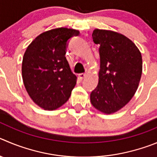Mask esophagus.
<instances>
[{
  "instance_id": "34e87169",
  "label": "esophagus",
  "mask_w": 157,
  "mask_h": 157,
  "mask_svg": "<svg viewBox=\"0 0 157 157\" xmlns=\"http://www.w3.org/2000/svg\"><path fill=\"white\" fill-rule=\"evenodd\" d=\"M86 76H87V74H85V73H82V74H79V77H80V79L85 78Z\"/></svg>"
}]
</instances>
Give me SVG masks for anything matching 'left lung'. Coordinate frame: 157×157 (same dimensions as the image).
Returning a JSON list of instances; mask_svg holds the SVG:
<instances>
[{
    "instance_id": "left-lung-1",
    "label": "left lung",
    "mask_w": 157,
    "mask_h": 157,
    "mask_svg": "<svg viewBox=\"0 0 157 157\" xmlns=\"http://www.w3.org/2000/svg\"><path fill=\"white\" fill-rule=\"evenodd\" d=\"M99 44L98 84L90 94V102L104 114L115 113L130 101L138 88L143 71L140 51L134 42L116 32L94 29Z\"/></svg>"
}]
</instances>
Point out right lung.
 Listing matches in <instances>:
<instances>
[{
    "instance_id": "add662e5",
    "label": "right lung",
    "mask_w": 157,
    "mask_h": 157,
    "mask_svg": "<svg viewBox=\"0 0 157 157\" xmlns=\"http://www.w3.org/2000/svg\"><path fill=\"white\" fill-rule=\"evenodd\" d=\"M79 31L51 29L38 36L26 49L22 59V79L32 100L45 110H56L68 101L77 83L66 58L67 41Z\"/></svg>"
}]
</instances>
